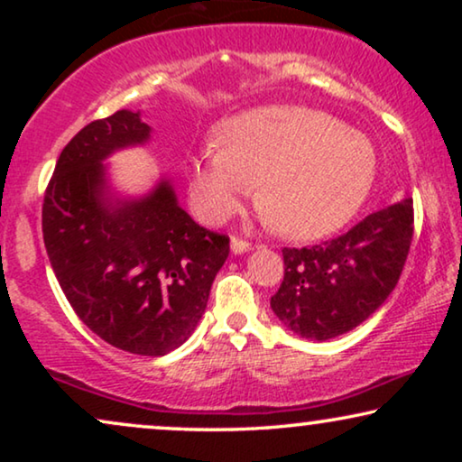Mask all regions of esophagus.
I'll use <instances>...</instances> for the list:
<instances>
[{
	"instance_id": "obj_1",
	"label": "esophagus",
	"mask_w": 462,
	"mask_h": 462,
	"mask_svg": "<svg viewBox=\"0 0 462 462\" xmlns=\"http://www.w3.org/2000/svg\"><path fill=\"white\" fill-rule=\"evenodd\" d=\"M252 250V244L245 242V239H239V237H231V252L233 254H244V252Z\"/></svg>"
}]
</instances>
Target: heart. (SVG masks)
<instances>
[{"label":"heart","mask_w":462,"mask_h":462,"mask_svg":"<svg viewBox=\"0 0 462 462\" xmlns=\"http://www.w3.org/2000/svg\"><path fill=\"white\" fill-rule=\"evenodd\" d=\"M218 144L193 160L199 210L225 218L258 189L267 223L292 239H318L356 217L376 179V151L362 132L324 111L267 105L220 124Z\"/></svg>","instance_id":"b5f03b06"}]
</instances>
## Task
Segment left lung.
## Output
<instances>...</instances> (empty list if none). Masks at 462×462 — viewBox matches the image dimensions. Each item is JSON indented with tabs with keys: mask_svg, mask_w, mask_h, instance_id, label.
<instances>
[{
	"mask_svg": "<svg viewBox=\"0 0 462 462\" xmlns=\"http://www.w3.org/2000/svg\"><path fill=\"white\" fill-rule=\"evenodd\" d=\"M412 236L414 208L406 198L324 244L283 248L286 269L271 309L302 338L328 340L353 330L393 292Z\"/></svg>",
	"mask_w": 462,
	"mask_h": 462,
	"instance_id": "8db88e82",
	"label": "left lung"
}]
</instances>
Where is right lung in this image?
Returning a JSON list of instances; mask_svg holds the SVG:
<instances>
[{
    "label": "right lung",
    "instance_id": "add662e5",
    "mask_svg": "<svg viewBox=\"0 0 462 462\" xmlns=\"http://www.w3.org/2000/svg\"><path fill=\"white\" fill-rule=\"evenodd\" d=\"M149 132L141 113L125 109L81 128L56 162L42 229L78 318L105 343L157 357L193 334L229 237L195 223L168 180L141 199L106 198L103 160Z\"/></svg>",
    "mask_w": 462,
    "mask_h": 462
}]
</instances>
